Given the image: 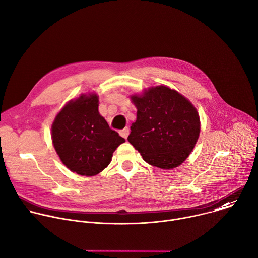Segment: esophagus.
Masks as SVG:
<instances>
[{
	"label": "esophagus",
	"mask_w": 258,
	"mask_h": 258,
	"mask_svg": "<svg viewBox=\"0 0 258 258\" xmlns=\"http://www.w3.org/2000/svg\"><path fill=\"white\" fill-rule=\"evenodd\" d=\"M128 134H130V130H128V127H124L123 130L119 131V135H120L122 138H124V139H126V138H127Z\"/></svg>",
	"instance_id": "1"
}]
</instances>
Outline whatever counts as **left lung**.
<instances>
[{"mask_svg":"<svg viewBox=\"0 0 258 258\" xmlns=\"http://www.w3.org/2000/svg\"><path fill=\"white\" fill-rule=\"evenodd\" d=\"M132 100L138 111L128 142L150 165L172 169L182 164L200 136L196 107L166 86L152 87L142 96H132Z\"/></svg>","mask_w":258,"mask_h":258,"instance_id":"1","label":"left lung"}]
</instances>
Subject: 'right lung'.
<instances>
[{"instance_id":"add662e5","label":"right lung","mask_w":258,"mask_h":258,"mask_svg":"<svg viewBox=\"0 0 258 258\" xmlns=\"http://www.w3.org/2000/svg\"><path fill=\"white\" fill-rule=\"evenodd\" d=\"M51 138L61 162L84 176L100 173L125 142L99 114L96 94L82 95L64 105L54 118Z\"/></svg>"}]
</instances>
